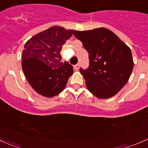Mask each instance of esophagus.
I'll list each match as a JSON object with an SVG mask.
<instances>
[{
	"label": "esophagus",
	"instance_id": "1",
	"mask_svg": "<svg viewBox=\"0 0 148 148\" xmlns=\"http://www.w3.org/2000/svg\"><path fill=\"white\" fill-rule=\"evenodd\" d=\"M74 69L77 70H77L79 69V64H77L74 65Z\"/></svg>",
	"mask_w": 148,
	"mask_h": 148
}]
</instances>
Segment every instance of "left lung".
Wrapping results in <instances>:
<instances>
[{"label": "left lung", "instance_id": "left-lung-1", "mask_svg": "<svg viewBox=\"0 0 148 148\" xmlns=\"http://www.w3.org/2000/svg\"><path fill=\"white\" fill-rule=\"evenodd\" d=\"M74 35L89 53V67L79 70L88 90L99 99L115 95L127 82L133 69L130 49L105 28L75 31Z\"/></svg>", "mask_w": 148, "mask_h": 148}]
</instances>
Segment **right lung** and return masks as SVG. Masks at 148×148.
<instances>
[{
    "label": "right lung",
    "mask_w": 148,
    "mask_h": 148,
    "mask_svg": "<svg viewBox=\"0 0 148 148\" xmlns=\"http://www.w3.org/2000/svg\"><path fill=\"white\" fill-rule=\"evenodd\" d=\"M61 26H53L36 34L25 44L22 69L26 79L38 94L53 97L64 89L73 74L69 62H60V51L74 33Z\"/></svg>",
    "instance_id": "right-lung-1"
}]
</instances>
